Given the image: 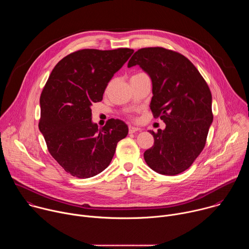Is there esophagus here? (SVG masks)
Returning <instances> with one entry per match:
<instances>
[{"label": "esophagus", "instance_id": "esophagus-1", "mask_svg": "<svg viewBox=\"0 0 249 249\" xmlns=\"http://www.w3.org/2000/svg\"><path fill=\"white\" fill-rule=\"evenodd\" d=\"M140 131H141V128H138V127H135V126H129V133L130 134L140 132Z\"/></svg>", "mask_w": 249, "mask_h": 249}]
</instances>
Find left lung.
Listing matches in <instances>:
<instances>
[{"label": "left lung", "mask_w": 249, "mask_h": 249, "mask_svg": "<svg viewBox=\"0 0 249 249\" xmlns=\"http://www.w3.org/2000/svg\"><path fill=\"white\" fill-rule=\"evenodd\" d=\"M139 65L153 85L150 107L165 129L154 136L144 153L147 164L163 175H176L191 166L203 151L213 122L212 94L196 67L183 55L162 48H142L128 68Z\"/></svg>", "instance_id": "obj_1"}]
</instances>
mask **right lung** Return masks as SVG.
Returning <instances> with one entry per match:
<instances>
[{"label":"right lung","instance_id":"add662e5","mask_svg":"<svg viewBox=\"0 0 249 249\" xmlns=\"http://www.w3.org/2000/svg\"><path fill=\"white\" fill-rule=\"evenodd\" d=\"M134 50L83 49L54 67L40 96L39 130L49 153L70 174L89 178L109 165L128 126L109 119L102 128L91 120V105L102 100L114 74Z\"/></svg>","mask_w":249,"mask_h":249}]
</instances>
